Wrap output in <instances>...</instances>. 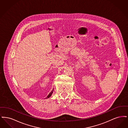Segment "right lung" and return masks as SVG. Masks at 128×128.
Listing matches in <instances>:
<instances>
[{
	"instance_id": "1",
	"label": "right lung",
	"mask_w": 128,
	"mask_h": 128,
	"mask_svg": "<svg viewBox=\"0 0 128 128\" xmlns=\"http://www.w3.org/2000/svg\"><path fill=\"white\" fill-rule=\"evenodd\" d=\"M53 91H54V89H53V90H52V91L49 94L48 96H47V97L46 98V99L48 98H50V97L51 96V95H52V93H53Z\"/></svg>"
}]
</instances>
